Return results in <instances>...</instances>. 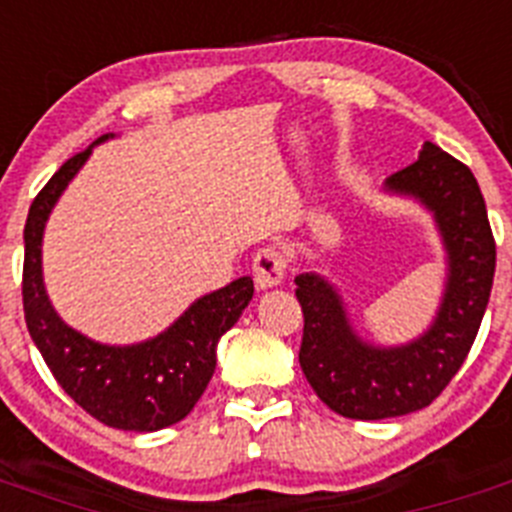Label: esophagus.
<instances>
[{"instance_id": "obj_1", "label": "esophagus", "mask_w": 512, "mask_h": 512, "mask_svg": "<svg viewBox=\"0 0 512 512\" xmlns=\"http://www.w3.org/2000/svg\"><path fill=\"white\" fill-rule=\"evenodd\" d=\"M287 274V256L277 248H264L253 256V282L259 289L279 287Z\"/></svg>"}]
</instances>
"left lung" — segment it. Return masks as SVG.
<instances>
[{"instance_id": "1", "label": "left lung", "mask_w": 512, "mask_h": 512, "mask_svg": "<svg viewBox=\"0 0 512 512\" xmlns=\"http://www.w3.org/2000/svg\"><path fill=\"white\" fill-rule=\"evenodd\" d=\"M384 187L418 200L441 233L446 284L431 328L402 346H374L356 336L328 279L318 271L295 279L305 318L302 372L333 413L354 420L415 413L446 390L477 338L495 277V238L469 166L425 143L418 161Z\"/></svg>"}]
</instances>
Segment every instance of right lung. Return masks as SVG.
Instances as JSON below:
<instances>
[{
	"mask_svg": "<svg viewBox=\"0 0 512 512\" xmlns=\"http://www.w3.org/2000/svg\"><path fill=\"white\" fill-rule=\"evenodd\" d=\"M112 138L102 135L97 143ZM69 158L40 189L25 223L22 307L30 338L63 392L99 423L120 431L151 433L187 418L215 372V348L253 297V279L241 277L210 292L156 338L133 346H107L63 323L45 295L43 230L58 197L92 156Z\"/></svg>",
	"mask_w": 512,
	"mask_h": 512,
	"instance_id": "add662e5",
	"label": "right lung"
}]
</instances>
